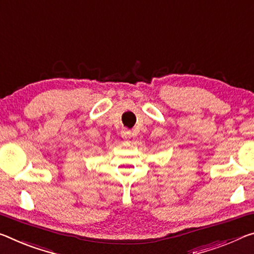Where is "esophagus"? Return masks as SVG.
I'll use <instances>...</instances> for the list:
<instances>
[{
	"mask_svg": "<svg viewBox=\"0 0 254 254\" xmlns=\"http://www.w3.org/2000/svg\"><path fill=\"white\" fill-rule=\"evenodd\" d=\"M121 136H122L124 140H128V139H131L132 133H131V131H128V130H123L122 132H121Z\"/></svg>",
	"mask_w": 254,
	"mask_h": 254,
	"instance_id": "obj_1",
	"label": "esophagus"
}]
</instances>
